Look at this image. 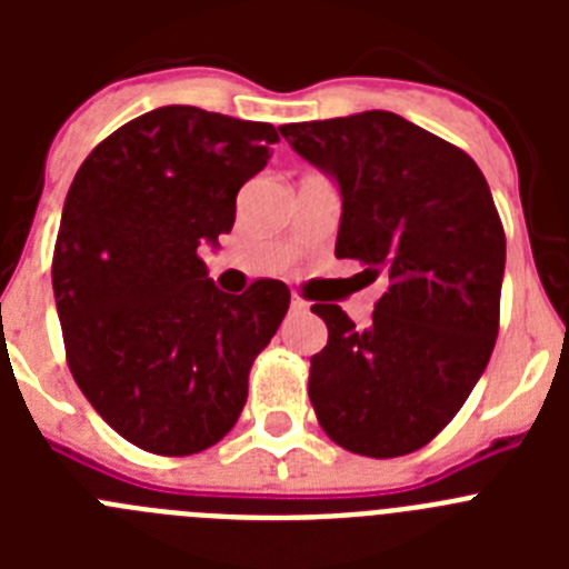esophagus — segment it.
<instances>
[{"label": "esophagus", "instance_id": "1", "mask_svg": "<svg viewBox=\"0 0 569 569\" xmlns=\"http://www.w3.org/2000/svg\"><path fill=\"white\" fill-rule=\"evenodd\" d=\"M305 310H308V301L293 296V299H290V313H305Z\"/></svg>", "mask_w": 569, "mask_h": 569}]
</instances>
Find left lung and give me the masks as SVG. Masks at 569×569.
I'll return each mask as SVG.
<instances>
[{"instance_id":"obj_1","label":"left lung","mask_w":569,"mask_h":569,"mask_svg":"<svg viewBox=\"0 0 569 569\" xmlns=\"http://www.w3.org/2000/svg\"><path fill=\"white\" fill-rule=\"evenodd\" d=\"M339 182V259L385 279L373 321L313 305L328 345L310 359V405L350 453L396 459L450 425L499 336L505 228L470 156L387 110L279 128Z\"/></svg>"}]
</instances>
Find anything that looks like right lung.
Returning a JSON list of instances; mask_svg holds the SVG:
<instances>
[{
  "mask_svg": "<svg viewBox=\"0 0 569 569\" xmlns=\"http://www.w3.org/2000/svg\"><path fill=\"white\" fill-rule=\"evenodd\" d=\"M279 130L190 104L136 116L73 176L53 248L68 367L116 433L156 456L202 453L248 401L256 356L290 308L284 281L241 296L196 248L236 222V193Z\"/></svg>",
  "mask_w": 569,
  "mask_h": 569,
  "instance_id": "add662e5",
  "label": "right lung"
}]
</instances>
